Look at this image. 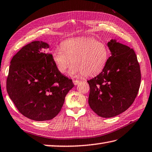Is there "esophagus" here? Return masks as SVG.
Wrapping results in <instances>:
<instances>
[{
  "instance_id": "obj_1",
  "label": "esophagus",
  "mask_w": 152,
  "mask_h": 152,
  "mask_svg": "<svg viewBox=\"0 0 152 152\" xmlns=\"http://www.w3.org/2000/svg\"><path fill=\"white\" fill-rule=\"evenodd\" d=\"M79 81H78V80H73V84L75 85H77L79 83Z\"/></svg>"
}]
</instances>
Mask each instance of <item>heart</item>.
I'll return each mask as SVG.
<instances>
[{"label": "heart", "mask_w": 152, "mask_h": 152, "mask_svg": "<svg viewBox=\"0 0 152 152\" xmlns=\"http://www.w3.org/2000/svg\"><path fill=\"white\" fill-rule=\"evenodd\" d=\"M60 73L69 70L71 76L94 77L101 73L109 58V51L104 42L93 38L80 37L66 39L51 53Z\"/></svg>", "instance_id": "obj_1"}]
</instances>
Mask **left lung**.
I'll list each match as a JSON object with an SVG mask.
<instances>
[{"label": "left lung", "instance_id": "1", "mask_svg": "<svg viewBox=\"0 0 152 152\" xmlns=\"http://www.w3.org/2000/svg\"><path fill=\"white\" fill-rule=\"evenodd\" d=\"M107 45L111 56L102 72L87 81L88 104L103 118L116 116L126 110L138 94L141 82L140 65L134 51L116 39Z\"/></svg>", "mask_w": 152, "mask_h": 152}]
</instances>
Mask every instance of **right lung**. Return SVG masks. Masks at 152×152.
Returning a JSON list of instances; mask_svg holds the SVG:
<instances>
[{"instance_id": "right-lung-1", "label": "right lung", "mask_w": 152, "mask_h": 152, "mask_svg": "<svg viewBox=\"0 0 152 152\" xmlns=\"http://www.w3.org/2000/svg\"><path fill=\"white\" fill-rule=\"evenodd\" d=\"M49 48L43 41L25 45L11 60L7 77V92L17 109L36 121L58 115L74 87L72 80L58 71L47 53Z\"/></svg>"}]
</instances>
